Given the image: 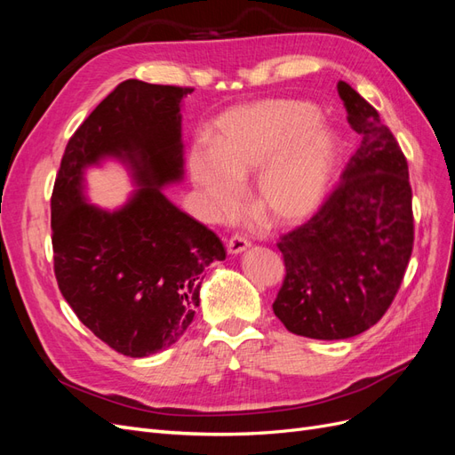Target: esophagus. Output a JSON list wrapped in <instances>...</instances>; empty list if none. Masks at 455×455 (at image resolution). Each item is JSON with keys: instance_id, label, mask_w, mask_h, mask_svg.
<instances>
[{"instance_id": "34e87169", "label": "esophagus", "mask_w": 455, "mask_h": 455, "mask_svg": "<svg viewBox=\"0 0 455 455\" xmlns=\"http://www.w3.org/2000/svg\"><path fill=\"white\" fill-rule=\"evenodd\" d=\"M249 246H251L249 241L239 237V235H233V237L229 239V243H228V252H229L231 256H237V254H241V252H244L246 249H249Z\"/></svg>"}]
</instances>
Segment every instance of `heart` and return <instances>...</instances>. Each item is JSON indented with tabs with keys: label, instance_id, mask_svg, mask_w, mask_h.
I'll return each instance as SVG.
<instances>
[{
	"label": "heart",
	"instance_id": "b5f03b06",
	"mask_svg": "<svg viewBox=\"0 0 455 455\" xmlns=\"http://www.w3.org/2000/svg\"><path fill=\"white\" fill-rule=\"evenodd\" d=\"M304 100H261L229 108L216 121V142L189 149V174L216 222L237 216L244 182L258 174L256 209L277 226L319 212L332 191L341 140Z\"/></svg>",
	"mask_w": 455,
	"mask_h": 455
}]
</instances>
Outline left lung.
I'll return each mask as SVG.
<instances>
[{
	"label": "left lung",
	"instance_id": "left-lung-1",
	"mask_svg": "<svg viewBox=\"0 0 455 455\" xmlns=\"http://www.w3.org/2000/svg\"><path fill=\"white\" fill-rule=\"evenodd\" d=\"M338 92L361 146L323 209L277 244L286 277L273 313L288 332L313 339H346L374 326L403 283L414 244L401 146L346 81Z\"/></svg>",
	"mask_w": 455,
	"mask_h": 455
}]
</instances>
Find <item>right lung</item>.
Segmentation results:
<instances>
[{
	"instance_id": "obj_1",
	"label": "right lung",
	"mask_w": 455,
	"mask_h": 455,
	"mask_svg": "<svg viewBox=\"0 0 455 455\" xmlns=\"http://www.w3.org/2000/svg\"><path fill=\"white\" fill-rule=\"evenodd\" d=\"M188 92L123 81L74 132L52 189L60 292L96 338L132 359L182 338L201 301L204 267L226 259L216 233L163 194L184 180ZM106 160L121 162L135 186L114 212L86 197V171Z\"/></svg>"
}]
</instances>
